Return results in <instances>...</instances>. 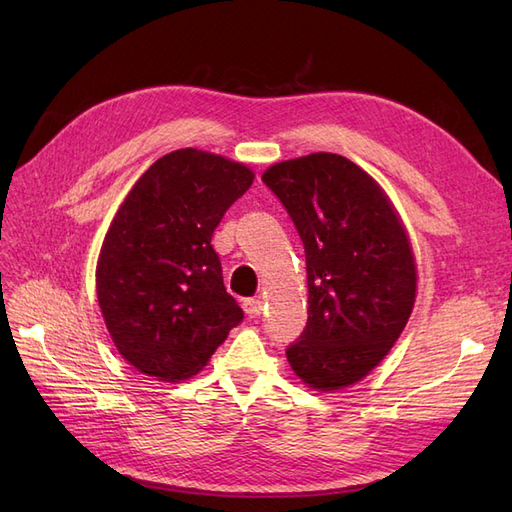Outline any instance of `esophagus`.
Instances as JSON below:
<instances>
[{
    "label": "esophagus",
    "instance_id": "1",
    "mask_svg": "<svg viewBox=\"0 0 512 512\" xmlns=\"http://www.w3.org/2000/svg\"><path fill=\"white\" fill-rule=\"evenodd\" d=\"M243 312L247 314V318H258L262 314V303L258 299H245Z\"/></svg>",
    "mask_w": 512,
    "mask_h": 512
}]
</instances>
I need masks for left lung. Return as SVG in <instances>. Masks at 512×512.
Instances as JSON below:
<instances>
[{
	"label": "left lung",
	"instance_id": "obj_1",
	"mask_svg": "<svg viewBox=\"0 0 512 512\" xmlns=\"http://www.w3.org/2000/svg\"><path fill=\"white\" fill-rule=\"evenodd\" d=\"M262 181L297 226L307 265V324L286 348L294 374L318 391L363 380L404 331L416 265L389 196L337 153L286 160Z\"/></svg>",
	"mask_w": 512,
	"mask_h": 512
}]
</instances>
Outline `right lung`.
<instances>
[{
  "mask_svg": "<svg viewBox=\"0 0 512 512\" xmlns=\"http://www.w3.org/2000/svg\"><path fill=\"white\" fill-rule=\"evenodd\" d=\"M252 181L239 162L177 149L145 170L115 213L98 258V303L119 354L141 374H198L243 320L211 237Z\"/></svg>",
  "mask_w": 512,
  "mask_h": 512,
  "instance_id": "right-lung-1",
  "label": "right lung"
}]
</instances>
